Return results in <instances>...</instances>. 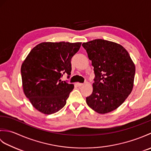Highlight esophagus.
<instances>
[{"mask_svg":"<svg viewBox=\"0 0 151 151\" xmlns=\"http://www.w3.org/2000/svg\"><path fill=\"white\" fill-rule=\"evenodd\" d=\"M76 86H77L78 87H81V86H84V84H82V83H76Z\"/></svg>","mask_w":151,"mask_h":151,"instance_id":"1","label":"esophagus"}]
</instances>
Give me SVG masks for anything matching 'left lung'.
Listing matches in <instances>:
<instances>
[{"label": "left lung", "mask_w": 151, "mask_h": 151, "mask_svg": "<svg viewBox=\"0 0 151 151\" xmlns=\"http://www.w3.org/2000/svg\"><path fill=\"white\" fill-rule=\"evenodd\" d=\"M94 67L93 92L88 105L99 114L117 108L134 86L136 68L129 52L121 45L98 39L82 43Z\"/></svg>", "instance_id": "obj_1"}]
</instances>
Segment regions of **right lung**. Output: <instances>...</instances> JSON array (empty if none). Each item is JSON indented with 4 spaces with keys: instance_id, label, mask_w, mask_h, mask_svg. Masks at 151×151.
<instances>
[{
    "instance_id": "add662e5",
    "label": "right lung",
    "mask_w": 151,
    "mask_h": 151,
    "mask_svg": "<svg viewBox=\"0 0 151 151\" xmlns=\"http://www.w3.org/2000/svg\"><path fill=\"white\" fill-rule=\"evenodd\" d=\"M81 42H44L34 47L21 65L22 88L33 106L45 114L61 110L66 104L74 85L61 77L71 72L72 57Z\"/></svg>"
}]
</instances>
